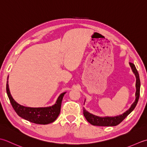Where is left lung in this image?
I'll return each mask as SVG.
<instances>
[{
    "mask_svg": "<svg viewBox=\"0 0 147 147\" xmlns=\"http://www.w3.org/2000/svg\"><path fill=\"white\" fill-rule=\"evenodd\" d=\"M129 65L132 69L133 72L135 75L136 77V93L135 101H134L133 103L131 105V107L127 111L124 112L122 114L119 115H117L114 117H99L95 115L89 113V112L84 108L83 113L84 115L85 118L86 119L89 123L93 125H98V126H115V125L119 124L129 114V113L133 111L136 107V105L138 101L140 98V80L139 77V74L136 68L135 65L133 63H129ZM86 101V99H85ZM84 101V103H85Z\"/></svg>",
    "mask_w": 147,
    "mask_h": 147,
    "instance_id": "left-lung-1",
    "label": "left lung"
}]
</instances>
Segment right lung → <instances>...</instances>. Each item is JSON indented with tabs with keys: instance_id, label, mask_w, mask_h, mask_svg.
Segmentation results:
<instances>
[{
	"instance_id": "right-lung-1",
	"label": "right lung",
	"mask_w": 147,
	"mask_h": 147,
	"mask_svg": "<svg viewBox=\"0 0 147 147\" xmlns=\"http://www.w3.org/2000/svg\"><path fill=\"white\" fill-rule=\"evenodd\" d=\"M8 77L9 76L6 84L7 94L12 107L18 115L26 121L38 124H48L55 121L60 113L62 100L66 92L59 94L56 103L52 106L35 108L25 107L18 103L11 96L9 88Z\"/></svg>"
}]
</instances>
